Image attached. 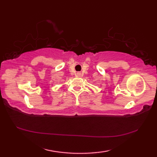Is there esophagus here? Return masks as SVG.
I'll return each mask as SVG.
<instances>
[{
	"label": "esophagus",
	"instance_id": "esophagus-1",
	"mask_svg": "<svg viewBox=\"0 0 157 157\" xmlns=\"http://www.w3.org/2000/svg\"><path fill=\"white\" fill-rule=\"evenodd\" d=\"M77 76H78V77H81L82 76V73L81 72H78V73H77Z\"/></svg>",
	"mask_w": 157,
	"mask_h": 157
}]
</instances>
